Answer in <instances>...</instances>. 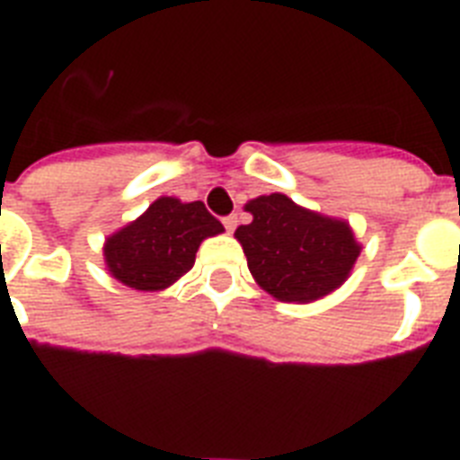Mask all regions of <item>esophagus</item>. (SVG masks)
I'll return each instance as SVG.
<instances>
[{
    "instance_id": "obj_1",
    "label": "esophagus",
    "mask_w": 460,
    "mask_h": 460,
    "mask_svg": "<svg viewBox=\"0 0 460 460\" xmlns=\"http://www.w3.org/2000/svg\"><path fill=\"white\" fill-rule=\"evenodd\" d=\"M236 222H238L236 215L224 217V226H226V231H229V234H234V229H236Z\"/></svg>"
}]
</instances>
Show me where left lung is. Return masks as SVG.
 <instances>
[{"label": "left lung", "instance_id": "left-lung-1", "mask_svg": "<svg viewBox=\"0 0 460 460\" xmlns=\"http://www.w3.org/2000/svg\"><path fill=\"white\" fill-rule=\"evenodd\" d=\"M252 222L236 229L258 287L281 303H313L349 279L360 243L346 219L301 208L284 193L245 202Z\"/></svg>", "mask_w": 460, "mask_h": 460}]
</instances>
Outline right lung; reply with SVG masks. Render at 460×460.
Wrapping results in <instances>:
<instances>
[{
    "label": "right lung",
    "mask_w": 460,
    "mask_h": 460,
    "mask_svg": "<svg viewBox=\"0 0 460 460\" xmlns=\"http://www.w3.org/2000/svg\"><path fill=\"white\" fill-rule=\"evenodd\" d=\"M222 231L200 200L162 195L138 219L104 238V267L124 287L164 291L195 265L202 241Z\"/></svg>",
    "instance_id": "right-lung-1"
}]
</instances>
